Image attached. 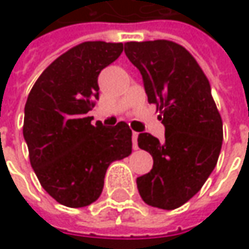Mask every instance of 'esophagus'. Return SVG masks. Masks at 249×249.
<instances>
[{"mask_svg":"<svg viewBox=\"0 0 249 249\" xmlns=\"http://www.w3.org/2000/svg\"><path fill=\"white\" fill-rule=\"evenodd\" d=\"M137 138H138V132H132V147H134V150H137V148H138Z\"/></svg>","mask_w":249,"mask_h":249,"instance_id":"1","label":"esophagus"}]
</instances>
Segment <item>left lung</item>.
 <instances>
[{
    "instance_id": "left-lung-1",
    "label": "left lung",
    "mask_w": 249,
    "mask_h": 249,
    "mask_svg": "<svg viewBox=\"0 0 249 249\" xmlns=\"http://www.w3.org/2000/svg\"><path fill=\"white\" fill-rule=\"evenodd\" d=\"M125 54L140 71L148 102L161 111L166 128L164 141L148 132L138 135V147L153 156V169L137 177V187L147 205L172 211L192 199L213 172L222 120L208 77L183 46L129 41Z\"/></svg>"
}]
</instances>
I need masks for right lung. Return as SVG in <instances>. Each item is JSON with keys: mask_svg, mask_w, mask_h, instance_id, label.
<instances>
[{"mask_svg": "<svg viewBox=\"0 0 249 249\" xmlns=\"http://www.w3.org/2000/svg\"><path fill=\"white\" fill-rule=\"evenodd\" d=\"M123 50V43L85 41L57 57L27 98L23 135L31 167L43 189L65 206L93 203L109 164L132 151L124 121L92 125L88 117L99 99L98 76Z\"/></svg>", "mask_w": 249, "mask_h": 249, "instance_id": "right-lung-1", "label": "right lung"}]
</instances>
